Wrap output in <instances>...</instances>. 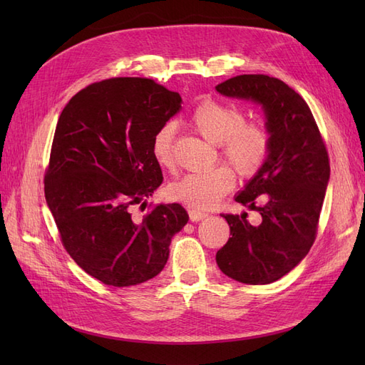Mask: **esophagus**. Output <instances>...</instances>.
Wrapping results in <instances>:
<instances>
[{"instance_id":"1","label":"esophagus","mask_w":365,"mask_h":365,"mask_svg":"<svg viewBox=\"0 0 365 365\" xmlns=\"http://www.w3.org/2000/svg\"><path fill=\"white\" fill-rule=\"evenodd\" d=\"M208 215L204 213V212H200V210H195V208H190L189 210V217L192 222H197V220H202L205 219Z\"/></svg>"}]
</instances>
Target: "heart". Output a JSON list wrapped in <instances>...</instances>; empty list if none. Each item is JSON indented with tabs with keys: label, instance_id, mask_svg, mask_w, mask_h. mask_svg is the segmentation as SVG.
<instances>
[{
	"label": "heart",
	"instance_id": "b5f03b06",
	"mask_svg": "<svg viewBox=\"0 0 365 365\" xmlns=\"http://www.w3.org/2000/svg\"><path fill=\"white\" fill-rule=\"evenodd\" d=\"M190 121L204 138L219 145L220 157L242 178L256 175L269 155L268 126L263 121H245V114L233 105L207 98L193 109ZM152 155L163 169L175 168L172 125H164L157 130L152 140ZM233 187V172L227 165H216L175 181L169 187V196L195 210H210Z\"/></svg>",
	"mask_w": 365,
	"mask_h": 365
}]
</instances>
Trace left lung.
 I'll list each match as a JSON object with an SVG mask.
<instances>
[{
    "instance_id": "obj_1",
    "label": "left lung",
    "mask_w": 365,
    "mask_h": 365,
    "mask_svg": "<svg viewBox=\"0 0 365 365\" xmlns=\"http://www.w3.org/2000/svg\"><path fill=\"white\" fill-rule=\"evenodd\" d=\"M216 91L262 105L271 132L269 155L236 196L262 216L251 225L244 215H220L230 225L216 252L219 269L247 284H268L294 269L311 250L330 176L326 145L303 97L264 74H242Z\"/></svg>"
}]
</instances>
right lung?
Wrapping results in <instances>:
<instances>
[{"instance_id":"right-lung-1","label":"right lung","mask_w":365,"mask_h":365,"mask_svg":"<svg viewBox=\"0 0 365 365\" xmlns=\"http://www.w3.org/2000/svg\"><path fill=\"white\" fill-rule=\"evenodd\" d=\"M181 102L152 79L113 77L73 96L58 120L46 200L63 248L105 284L125 288L158 275L189 220L180 204H158L141 220L130 215L163 182L152 140Z\"/></svg>"}]
</instances>
